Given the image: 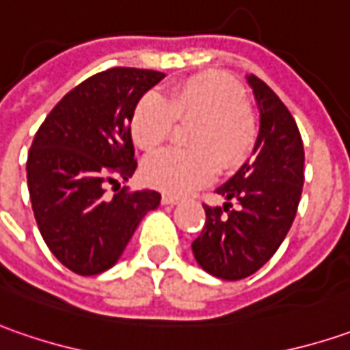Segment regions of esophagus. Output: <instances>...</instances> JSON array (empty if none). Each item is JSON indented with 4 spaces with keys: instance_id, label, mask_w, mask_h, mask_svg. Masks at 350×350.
Masks as SVG:
<instances>
[{
    "instance_id": "esophagus-1",
    "label": "esophagus",
    "mask_w": 350,
    "mask_h": 350,
    "mask_svg": "<svg viewBox=\"0 0 350 350\" xmlns=\"http://www.w3.org/2000/svg\"><path fill=\"white\" fill-rule=\"evenodd\" d=\"M178 201H180V199L174 198V196H163V203H164V205H176Z\"/></svg>"
}]
</instances>
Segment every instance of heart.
I'll use <instances>...</instances> for the list:
<instances>
[{"label":"heart","mask_w":350,"mask_h":350,"mask_svg":"<svg viewBox=\"0 0 350 350\" xmlns=\"http://www.w3.org/2000/svg\"><path fill=\"white\" fill-rule=\"evenodd\" d=\"M176 122L191 124V149H164L143 164L149 186L168 193H186L211 182L217 168L236 170L258 143V114L246 100L242 85L219 71L182 79L166 100L145 94L131 112V137L143 151H154L172 135Z\"/></svg>","instance_id":"obj_1"}]
</instances>
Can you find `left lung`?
Returning <instances> with one entry per match:
<instances>
[{
    "instance_id": "left-lung-1",
    "label": "left lung",
    "mask_w": 350,
    "mask_h": 350,
    "mask_svg": "<svg viewBox=\"0 0 350 350\" xmlns=\"http://www.w3.org/2000/svg\"><path fill=\"white\" fill-rule=\"evenodd\" d=\"M258 98L261 126L254 157L217 187L226 203L207 205L205 224L191 250L207 273L238 281L263 267L279 250L302 196L304 145L295 118L273 89L247 77Z\"/></svg>"
}]
</instances>
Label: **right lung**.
I'll return each mask as SVG.
<instances>
[{
    "mask_svg": "<svg viewBox=\"0 0 350 350\" xmlns=\"http://www.w3.org/2000/svg\"><path fill=\"white\" fill-rule=\"evenodd\" d=\"M164 73L110 67L67 92L32 139L27 182L32 211L46 246L77 275L114 265L141 219L157 209L161 193L106 186L135 172L131 112Z\"/></svg>",
    "mask_w": 350,
    "mask_h": 350,
    "instance_id": "1",
    "label": "right lung"
}]
</instances>
